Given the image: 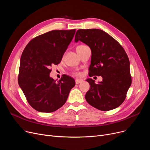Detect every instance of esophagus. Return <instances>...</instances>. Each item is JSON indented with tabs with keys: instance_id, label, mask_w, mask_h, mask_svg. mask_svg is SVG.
<instances>
[{
	"instance_id": "34e87169",
	"label": "esophagus",
	"mask_w": 150,
	"mask_h": 150,
	"mask_svg": "<svg viewBox=\"0 0 150 150\" xmlns=\"http://www.w3.org/2000/svg\"><path fill=\"white\" fill-rule=\"evenodd\" d=\"M82 81H83V80H81V79H76V80H75V83H76V84L81 83Z\"/></svg>"
}]
</instances>
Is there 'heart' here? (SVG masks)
Here are the masks:
<instances>
[{"mask_svg": "<svg viewBox=\"0 0 150 150\" xmlns=\"http://www.w3.org/2000/svg\"><path fill=\"white\" fill-rule=\"evenodd\" d=\"M81 46H84V45H79V46H78V47H81ZM74 74L77 75V76H80L81 75V73L79 72H74Z\"/></svg>", "mask_w": 150, "mask_h": 150, "instance_id": "obj_1", "label": "heart"}]
</instances>
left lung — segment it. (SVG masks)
<instances>
[{
    "mask_svg": "<svg viewBox=\"0 0 150 150\" xmlns=\"http://www.w3.org/2000/svg\"><path fill=\"white\" fill-rule=\"evenodd\" d=\"M88 45L92 52L90 77L101 76L103 81L96 84L86 80L90 89L85 98L88 103L101 111L114 109L122 104L131 84L129 60L122 46L114 38L100 29H80L75 41Z\"/></svg>",
    "mask_w": 150,
    "mask_h": 150,
    "instance_id": "obj_1",
    "label": "left lung"
}]
</instances>
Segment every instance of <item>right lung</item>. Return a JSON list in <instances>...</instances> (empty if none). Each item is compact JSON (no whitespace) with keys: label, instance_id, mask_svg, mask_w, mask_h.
I'll use <instances>...</instances> for the list:
<instances>
[{"label":"right lung","instance_id":"1","mask_svg":"<svg viewBox=\"0 0 150 150\" xmlns=\"http://www.w3.org/2000/svg\"><path fill=\"white\" fill-rule=\"evenodd\" d=\"M75 29L55 30L32 39L20 61L18 83L29 105L41 112H52L66 103L75 85L74 79L63 75L57 81L50 76V67L58 65Z\"/></svg>","mask_w":150,"mask_h":150}]
</instances>
